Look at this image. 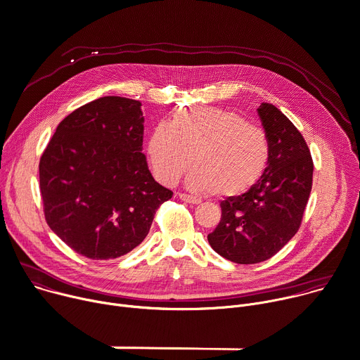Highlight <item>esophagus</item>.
Segmentation results:
<instances>
[{"label":"esophagus","mask_w":360,"mask_h":360,"mask_svg":"<svg viewBox=\"0 0 360 360\" xmlns=\"http://www.w3.org/2000/svg\"><path fill=\"white\" fill-rule=\"evenodd\" d=\"M179 198H181L184 202L193 204V205H197V204H200V202H201V200H200V198H197V197H192V195H188V193H179Z\"/></svg>","instance_id":"obj_1"}]
</instances>
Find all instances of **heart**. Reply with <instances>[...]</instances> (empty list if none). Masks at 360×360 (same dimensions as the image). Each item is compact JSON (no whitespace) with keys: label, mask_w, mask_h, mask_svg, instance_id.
Listing matches in <instances>:
<instances>
[{"label":"heart","mask_w":360,"mask_h":360,"mask_svg":"<svg viewBox=\"0 0 360 360\" xmlns=\"http://www.w3.org/2000/svg\"><path fill=\"white\" fill-rule=\"evenodd\" d=\"M156 179L174 185L189 160L186 185L195 192L236 197L263 176L270 160V141L263 129L236 112L218 108L181 109L169 124L158 123L146 142Z\"/></svg>","instance_id":"b5f03b06"}]
</instances>
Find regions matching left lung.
<instances>
[{"label": "left lung", "instance_id": "obj_1", "mask_svg": "<svg viewBox=\"0 0 360 360\" xmlns=\"http://www.w3.org/2000/svg\"><path fill=\"white\" fill-rule=\"evenodd\" d=\"M270 141V160L247 192L221 201V219L208 243L237 264L277 254L299 231L313 184L309 146L285 115L270 103L257 109Z\"/></svg>", "mask_w": 360, "mask_h": 360}]
</instances>
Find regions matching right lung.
I'll use <instances>...</instances> for the list:
<instances>
[{"instance_id": "add662e5", "label": "right lung", "mask_w": 360, "mask_h": 360, "mask_svg": "<svg viewBox=\"0 0 360 360\" xmlns=\"http://www.w3.org/2000/svg\"><path fill=\"white\" fill-rule=\"evenodd\" d=\"M139 101L106 96L64 117L40 159V192L51 231L90 259L117 258L148 236L174 192L142 153Z\"/></svg>"}]
</instances>
